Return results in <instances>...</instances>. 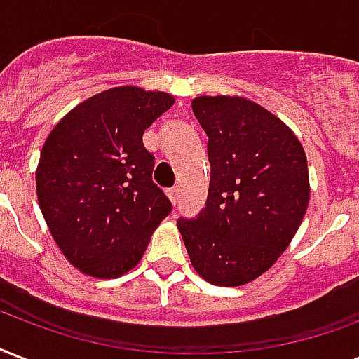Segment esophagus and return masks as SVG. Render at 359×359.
<instances>
[{"instance_id":"obj_1","label":"esophagus","mask_w":359,"mask_h":359,"mask_svg":"<svg viewBox=\"0 0 359 359\" xmlns=\"http://www.w3.org/2000/svg\"><path fill=\"white\" fill-rule=\"evenodd\" d=\"M168 196L169 199H171V203L177 205L179 203V188L175 186V188H171V190H168Z\"/></svg>"}]
</instances>
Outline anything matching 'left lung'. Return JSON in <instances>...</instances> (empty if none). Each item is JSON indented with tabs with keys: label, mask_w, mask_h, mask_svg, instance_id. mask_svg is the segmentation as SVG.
I'll list each match as a JSON object with an SVG mask.
<instances>
[{
	"label": "left lung",
	"mask_w": 359,
	"mask_h": 359,
	"mask_svg": "<svg viewBox=\"0 0 359 359\" xmlns=\"http://www.w3.org/2000/svg\"><path fill=\"white\" fill-rule=\"evenodd\" d=\"M191 109L209 137L207 207L177 222L199 277L243 286L288 248L307 212V156L295 133L239 95H199Z\"/></svg>",
	"instance_id": "left-lung-1"
}]
</instances>
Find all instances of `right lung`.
<instances>
[{"label": "right lung", "mask_w": 359, "mask_h": 359, "mask_svg": "<svg viewBox=\"0 0 359 359\" xmlns=\"http://www.w3.org/2000/svg\"><path fill=\"white\" fill-rule=\"evenodd\" d=\"M173 103L165 92L116 86L79 103L46 137L35 173L41 212L84 275L116 278L133 269L171 212L152 182L143 133Z\"/></svg>", "instance_id": "1"}]
</instances>
